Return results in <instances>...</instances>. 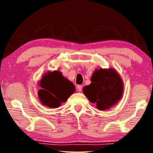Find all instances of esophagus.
<instances>
[{
  "label": "esophagus",
  "mask_w": 153,
  "mask_h": 153,
  "mask_svg": "<svg viewBox=\"0 0 153 153\" xmlns=\"http://www.w3.org/2000/svg\"><path fill=\"white\" fill-rule=\"evenodd\" d=\"M77 90H78L79 92H81L82 90V86H81V85H78V86H77Z\"/></svg>",
  "instance_id": "34e87169"
}]
</instances>
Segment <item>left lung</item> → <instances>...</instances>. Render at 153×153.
Returning a JSON list of instances; mask_svg holds the SVG:
<instances>
[{
  "label": "left lung",
  "mask_w": 153,
  "mask_h": 153,
  "mask_svg": "<svg viewBox=\"0 0 153 153\" xmlns=\"http://www.w3.org/2000/svg\"><path fill=\"white\" fill-rule=\"evenodd\" d=\"M91 82V84L83 88V92L99 110L110 108L122 97V79L113 69L96 70Z\"/></svg>",
  "instance_id": "left-lung-1"
}]
</instances>
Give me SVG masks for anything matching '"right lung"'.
I'll return each instance as SVG.
<instances>
[{
  "instance_id": "obj_1",
  "label": "right lung",
  "mask_w": 153,
  "mask_h": 153,
  "mask_svg": "<svg viewBox=\"0 0 153 153\" xmlns=\"http://www.w3.org/2000/svg\"><path fill=\"white\" fill-rule=\"evenodd\" d=\"M39 84L42 88L38 91L40 101L51 108L59 107L75 91L74 85L57 71L44 75Z\"/></svg>"
}]
</instances>
